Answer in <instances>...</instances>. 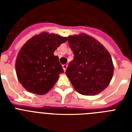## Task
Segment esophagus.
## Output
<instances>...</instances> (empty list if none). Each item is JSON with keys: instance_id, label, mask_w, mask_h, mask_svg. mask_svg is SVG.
I'll list each match as a JSON object with an SVG mask.
<instances>
[{"instance_id": "34e87169", "label": "esophagus", "mask_w": 132, "mask_h": 132, "mask_svg": "<svg viewBox=\"0 0 132 132\" xmlns=\"http://www.w3.org/2000/svg\"><path fill=\"white\" fill-rule=\"evenodd\" d=\"M67 66H68V65H67V64H64V65L62 66V67H63V68H64V71H66V68H67Z\"/></svg>"}]
</instances>
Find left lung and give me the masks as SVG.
<instances>
[{"mask_svg": "<svg viewBox=\"0 0 132 132\" xmlns=\"http://www.w3.org/2000/svg\"><path fill=\"white\" fill-rule=\"evenodd\" d=\"M73 52L66 74L77 92L95 95L106 88L112 78L114 66L106 48L91 36L84 34L68 37Z\"/></svg>", "mask_w": 132, "mask_h": 132, "instance_id": "left-lung-1", "label": "left lung"}]
</instances>
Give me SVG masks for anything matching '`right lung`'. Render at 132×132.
<instances>
[{
  "instance_id": "right-lung-1",
  "label": "right lung",
  "mask_w": 132,
  "mask_h": 132,
  "mask_svg": "<svg viewBox=\"0 0 132 132\" xmlns=\"http://www.w3.org/2000/svg\"><path fill=\"white\" fill-rule=\"evenodd\" d=\"M67 41L57 34L42 33L28 40L18 53L15 70L20 83L36 94L47 93L64 69L54 51Z\"/></svg>"
}]
</instances>
